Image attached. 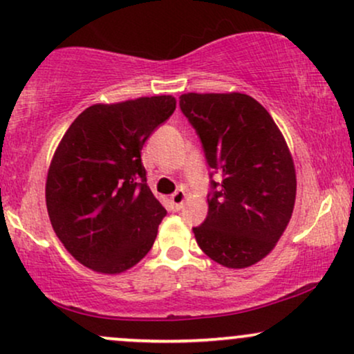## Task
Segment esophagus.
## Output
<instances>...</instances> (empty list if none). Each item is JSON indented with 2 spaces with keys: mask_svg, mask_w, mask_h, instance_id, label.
<instances>
[{
  "mask_svg": "<svg viewBox=\"0 0 354 354\" xmlns=\"http://www.w3.org/2000/svg\"><path fill=\"white\" fill-rule=\"evenodd\" d=\"M185 201H186V193H185V189H178L176 193H174V194L171 196V204H173L174 209H181L183 204H185Z\"/></svg>",
  "mask_w": 354,
  "mask_h": 354,
  "instance_id": "esophagus-1",
  "label": "esophagus"
}]
</instances>
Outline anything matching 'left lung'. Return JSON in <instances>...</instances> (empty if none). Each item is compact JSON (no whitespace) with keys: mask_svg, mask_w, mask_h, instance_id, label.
I'll use <instances>...</instances> for the list:
<instances>
[{"mask_svg":"<svg viewBox=\"0 0 354 354\" xmlns=\"http://www.w3.org/2000/svg\"><path fill=\"white\" fill-rule=\"evenodd\" d=\"M183 113L201 138L211 181L207 218L194 227L198 245L227 269L267 257L290 223L297 194L292 153L270 113L241 92L180 97Z\"/></svg>","mask_w":354,"mask_h":354,"instance_id":"obj_1","label":"left lung"}]
</instances>
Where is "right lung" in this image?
I'll list each match as a JSON object with an SVG mask.
<instances>
[{"instance_id":"obj_1","label":"right lung","mask_w":354,"mask_h":354,"mask_svg":"<svg viewBox=\"0 0 354 354\" xmlns=\"http://www.w3.org/2000/svg\"><path fill=\"white\" fill-rule=\"evenodd\" d=\"M174 109L171 95L95 104L55 148L46 180L49 219L87 269L118 275L150 252L166 209L147 185L142 148Z\"/></svg>"}]
</instances>
